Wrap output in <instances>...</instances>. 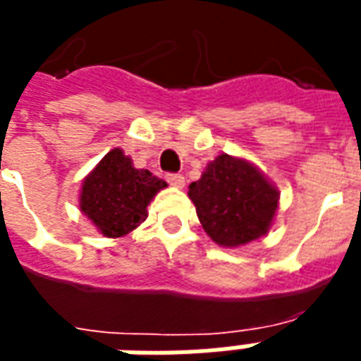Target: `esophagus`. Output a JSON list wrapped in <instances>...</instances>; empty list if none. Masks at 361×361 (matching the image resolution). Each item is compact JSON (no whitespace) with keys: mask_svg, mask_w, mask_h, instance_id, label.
<instances>
[{"mask_svg":"<svg viewBox=\"0 0 361 361\" xmlns=\"http://www.w3.org/2000/svg\"><path fill=\"white\" fill-rule=\"evenodd\" d=\"M166 180L170 185H173V188H183V185H185V178H183L181 173H168Z\"/></svg>","mask_w":361,"mask_h":361,"instance_id":"1","label":"esophagus"}]
</instances>
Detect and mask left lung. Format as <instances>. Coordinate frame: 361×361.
I'll return each instance as SVG.
<instances>
[{"label": "left lung", "instance_id": "8db88e82", "mask_svg": "<svg viewBox=\"0 0 361 361\" xmlns=\"http://www.w3.org/2000/svg\"><path fill=\"white\" fill-rule=\"evenodd\" d=\"M189 199L212 241L239 247L268 233L279 193L250 162L220 154L189 185Z\"/></svg>", "mask_w": 361, "mask_h": 361}]
</instances>
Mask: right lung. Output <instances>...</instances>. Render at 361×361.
<instances>
[{"instance_id": "right-lung-1", "label": "right lung", "mask_w": 361, "mask_h": 361, "mask_svg": "<svg viewBox=\"0 0 361 361\" xmlns=\"http://www.w3.org/2000/svg\"><path fill=\"white\" fill-rule=\"evenodd\" d=\"M166 181L133 168L132 159L113 149L84 180L80 208L105 237H122L147 218V204Z\"/></svg>"}]
</instances>
